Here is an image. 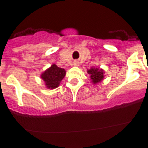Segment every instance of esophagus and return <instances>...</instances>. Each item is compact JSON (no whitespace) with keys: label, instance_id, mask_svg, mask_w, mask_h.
Masks as SVG:
<instances>
[{"label":"esophagus","instance_id":"34e87169","mask_svg":"<svg viewBox=\"0 0 148 148\" xmlns=\"http://www.w3.org/2000/svg\"><path fill=\"white\" fill-rule=\"evenodd\" d=\"M73 64H74V65H75V66H78V62L77 61H74V62H73Z\"/></svg>","mask_w":148,"mask_h":148}]
</instances>
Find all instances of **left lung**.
<instances>
[{
	"label": "left lung",
	"instance_id": "1",
	"mask_svg": "<svg viewBox=\"0 0 148 148\" xmlns=\"http://www.w3.org/2000/svg\"><path fill=\"white\" fill-rule=\"evenodd\" d=\"M87 73L90 75V78H91L92 82L95 84L101 82L104 78V70L95 66H92L90 70H87Z\"/></svg>",
	"mask_w": 148,
	"mask_h": 148
}]
</instances>
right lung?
<instances>
[{"mask_svg": "<svg viewBox=\"0 0 148 148\" xmlns=\"http://www.w3.org/2000/svg\"><path fill=\"white\" fill-rule=\"evenodd\" d=\"M65 75L66 71L64 69L58 67L56 64H53L40 75V78L45 82L47 88L55 89L59 86L60 82Z\"/></svg>", "mask_w": 148, "mask_h": 148, "instance_id": "obj_1", "label": "right lung"}]
</instances>
